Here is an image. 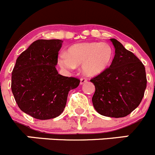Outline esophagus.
I'll return each mask as SVG.
<instances>
[{
	"label": "esophagus",
	"mask_w": 155,
	"mask_h": 155,
	"mask_svg": "<svg viewBox=\"0 0 155 155\" xmlns=\"http://www.w3.org/2000/svg\"><path fill=\"white\" fill-rule=\"evenodd\" d=\"M87 81V79L85 78H81V84H84V83Z\"/></svg>",
	"instance_id": "esophagus-1"
}]
</instances>
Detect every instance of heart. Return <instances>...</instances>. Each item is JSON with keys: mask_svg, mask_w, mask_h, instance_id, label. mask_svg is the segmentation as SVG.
<instances>
[{"mask_svg": "<svg viewBox=\"0 0 155 155\" xmlns=\"http://www.w3.org/2000/svg\"><path fill=\"white\" fill-rule=\"evenodd\" d=\"M113 50L107 42H84L75 44L69 48L68 52H62L58 58V64L66 70H74L81 65L87 75H97L110 65Z\"/></svg>", "mask_w": 155, "mask_h": 155, "instance_id": "obj_1", "label": "heart"}]
</instances>
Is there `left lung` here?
<instances>
[{
  "label": "left lung",
  "instance_id": "left-lung-1",
  "mask_svg": "<svg viewBox=\"0 0 155 155\" xmlns=\"http://www.w3.org/2000/svg\"><path fill=\"white\" fill-rule=\"evenodd\" d=\"M115 47L111 65L91 80L95 86L94 108L108 117H125L141 102L147 86L145 68L132 51L119 41L110 39Z\"/></svg>",
  "mask_w": 155,
  "mask_h": 155
}]
</instances>
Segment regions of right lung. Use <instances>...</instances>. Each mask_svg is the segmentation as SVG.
I'll return each instance as SVG.
<instances>
[{"instance_id": "obj_1", "label": "right lung", "mask_w": 155, "mask_h": 155, "mask_svg": "<svg viewBox=\"0 0 155 155\" xmlns=\"http://www.w3.org/2000/svg\"><path fill=\"white\" fill-rule=\"evenodd\" d=\"M60 39H38L20 54L12 71L11 90L19 108L41 120L59 116L68 94L80 80L59 74L55 68Z\"/></svg>"}]
</instances>
